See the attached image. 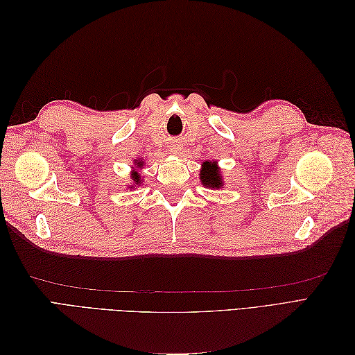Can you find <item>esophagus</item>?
I'll return each mask as SVG.
<instances>
[{
	"instance_id": "1",
	"label": "esophagus",
	"mask_w": 355,
	"mask_h": 355,
	"mask_svg": "<svg viewBox=\"0 0 355 355\" xmlns=\"http://www.w3.org/2000/svg\"><path fill=\"white\" fill-rule=\"evenodd\" d=\"M173 151H176V153H178V151H179V148H173Z\"/></svg>"
}]
</instances>
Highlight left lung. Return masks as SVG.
I'll return each instance as SVG.
<instances>
[{"mask_svg":"<svg viewBox=\"0 0 355 355\" xmlns=\"http://www.w3.org/2000/svg\"><path fill=\"white\" fill-rule=\"evenodd\" d=\"M201 184L204 187L209 188H219L222 187V178L219 176V171L216 164L210 163V161H206L202 163V168H201Z\"/></svg>","mask_w":355,"mask_h":355,"instance_id":"obj_1","label":"left lung"}]
</instances>
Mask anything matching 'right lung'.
<instances>
[{"label": "right lung", "mask_w": 355, "mask_h": 355, "mask_svg": "<svg viewBox=\"0 0 355 355\" xmlns=\"http://www.w3.org/2000/svg\"><path fill=\"white\" fill-rule=\"evenodd\" d=\"M137 166L141 167V166H142V163H137ZM139 178H141V176H139L137 173H133V180H135V182H137V184H139Z\"/></svg>", "instance_id": "add662e5"}]
</instances>
